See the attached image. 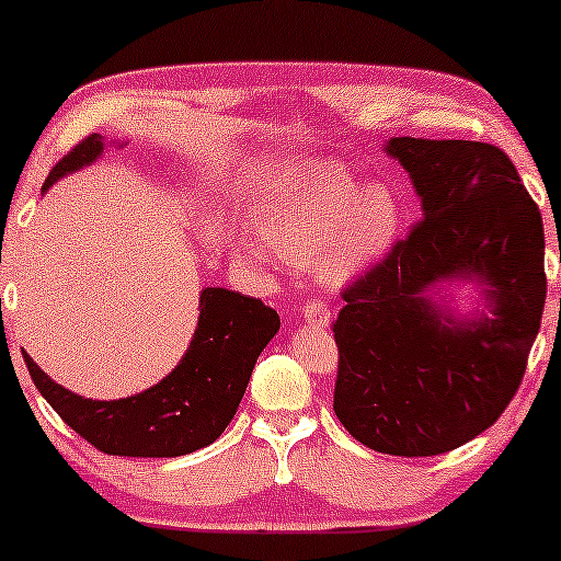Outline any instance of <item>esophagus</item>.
<instances>
[{
	"label": "esophagus",
	"instance_id": "1",
	"mask_svg": "<svg viewBox=\"0 0 561 561\" xmlns=\"http://www.w3.org/2000/svg\"><path fill=\"white\" fill-rule=\"evenodd\" d=\"M304 317L317 327H327L329 324V306L321 298H311V301L304 304Z\"/></svg>",
	"mask_w": 561,
	"mask_h": 561
}]
</instances>
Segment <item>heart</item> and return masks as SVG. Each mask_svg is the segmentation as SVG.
<instances>
[{"label":"heart","instance_id":"obj_1","mask_svg":"<svg viewBox=\"0 0 561 561\" xmlns=\"http://www.w3.org/2000/svg\"><path fill=\"white\" fill-rule=\"evenodd\" d=\"M401 227L403 202L393 188L363 186L336 168H319L298 186L280 191L255 219L257 237L275 257L296 267L313 265L329 283L355 278L386 257ZM264 249L248 244L244 255L267 265L271 253Z\"/></svg>","mask_w":561,"mask_h":561}]
</instances>
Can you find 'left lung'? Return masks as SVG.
I'll use <instances>...</instances> for the list:
<instances>
[{
    "label": "left lung",
    "instance_id": "left-lung-1",
    "mask_svg": "<svg viewBox=\"0 0 561 561\" xmlns=\"http://www.w3.org/2000/svg\"><path fill=\"white\" fill-rule=\"evenodd\" d=\"M386 150L424 219L342 288L334 413L375 451L434 457L493 426L524 380L547 301L543 225L495 145L393 137ZM444 277L485 282L491 313L444 320L425 298Z\"/></svg>",
    "mask_w": 561,
    "mask_h": 561
}]
</instances>
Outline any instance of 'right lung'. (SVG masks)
Here are the masks:
<instances>
[{
	"mask_svg": "<svg viewBox=\"0 0 561 561\" xmlns=\"http://www.w3.org/2000/svg\"><path fill=\"white\" fill-rule=\"evenodd\" d=\"M102 150L99 135L73 145L53 165L43 191L60 175L91 163ZM278 329V311L260 298L206 288L186 357L145 393L122 401H91L53 382L27 355L25 365L53 411L91 447L114 457H181L219 439L234 419L260 352Z\"/></svg>",
	"mask_w": 561,
	"mask_h": 561,
	"instance_id": "right-lung-1",
	"label": "right lung"
}]
</instances>
